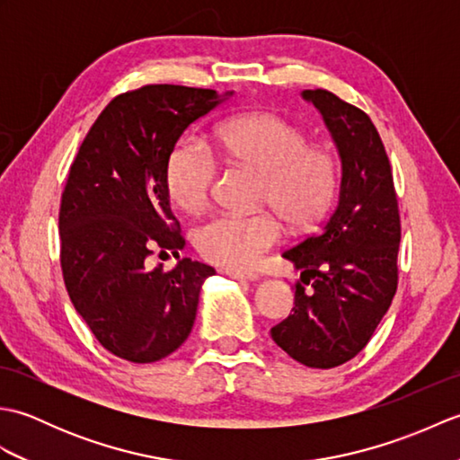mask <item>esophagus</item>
Here are the masks:
<instances>
[{
	"mask_svg": "<svg viewBox=\"0 0 460 460\" xmlns=\"http://www.w3.org/2000/svg\"><path fill=\"white\" fill-rule=\"evenodd\" d=\"M225 275L231 277V279H239V280H257L259 277L255 272H241V270H225Z\"/></svg>",
	"mask_w": 460,
	"mask_h": 460,
	"instance_id": "34e87169",
	"label": "esophagus"
}]
</instances>
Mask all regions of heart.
I'll use <instances>...</instances> for the list:
<instances>
[{"label": "heart", "instance_id": "obj_1", "mask_svg": "<svg viewBox=\"0 0 460 460\" xmlns=\"http://www.w3.org/2000/svg\"><path fill=\"white\" fill-rule=\"evenodd\" d=\"M219 150L231 162L262 175L261 203L275 208L292 227H310L324 217L338 191V162L326 148L310 146L305 130L272 112H249L225 122L217 134ZM217 164L199 140L175 146L165 170L173 203L188 213L208 205ZM282 237L275 213H221L195 231L201 257L231 270L255 267Z\"/></svg>", "mask_w": 460, "mask_h": 460}]
</instances>
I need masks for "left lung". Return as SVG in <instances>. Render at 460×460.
<instances>
[{"label":"left lung","mask_w":460,"mask_h":460,"mask_svg":"<svg viewBox=\"0 0 460 460\" xmlns=\"http://www.w3.org/2000/svg\"><path fill=\"white\" fill-rule=\"evenodd\" d=\"M302 99L316 106L334 138L340 198L320 233L282 252L302 272L292 314L270 336L292 359L330 369L367 346L392 306L402 221L392 165L369 116L324 89L302 91Z\"/></svg>","instance_id":"1"}]
</instances>
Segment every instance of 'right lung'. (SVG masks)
<instances>
[{
	"mask_svg": "<svg viewBox=\"0 0 460 460\" xmlns=\"http://www.w3.org/2000/svg\"><path fill=\"white\" fill-rule=\"evenodd\" d=\"M221 101L180 84L119 94L68 170L58 209L65 287L102 348L132 364L158 361L188 340L201 285L215 275L191 259L148 270L146 259L154 249L180 257L185 247L165 170L180 136Z\"/></svg>",
	"mask_w": 460,
	"mask_h": 460,
	"instance_id": "add662e5",
	"label": "right lung"
}]
</instances>
